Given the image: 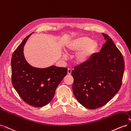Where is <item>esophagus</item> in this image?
I'll list each match as a JSON object with an SVG mask.
<instances>
[{"label": "esophagus", "instance_id": "obj_1", "mask_svg": "<svg viewBox=\"0 0 131 131\" xmlns=\"http://www.w3.org/2000/svg\"><path fill=\"white\" fill-rule=\"evenodd\" d=\"M72 69L68 68V75H70V74H71V73H72Z\"/></svg>", "mask_w": 131, "mask_h": 131}]
</instances>
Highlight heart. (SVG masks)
Returning <instances> with one entry per match:
<instances>
[{
	"mask_svg": "<svg viewBox=\"0 0 131 131\" xmlns=\"http://www.w3.org/2000/svg\"><path fill=\"white\" fill-rule=\"evenodd\" d=\"M99 43L88 37H80L68 41L65 47V50L69 53L79 52L76 56V62L78 64H84L88 62L96 52Z\"/></svg>",
	"mask_w": 131,
	"mask_h": 131,
	"instance_id": "b5f03b06",
	"label": "heart"
}]
</instances>
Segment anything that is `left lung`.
Returning a JSON list of instances; mask_svg holds the SVG:
<instances>
[{
    "label": "left lung",
    "instance_id": "1",
    "mask_svg": "<svg viewBox=\"0 0 131 131\" xmlns=\"http://www.w3.org/2000/svg\"><path fill=\"white\" fill-rule=\"evenodd\" d=\"M100 52L84 64L74 67L73 91L85 108L95 109L104 105L119 91L124 73V60L120 51L108 35Z\"/></svg>",
    "mask_w": 131,
    "mask_h": 131
}]
</instances>
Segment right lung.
<instances>
[{
  "label": "right lung",
  "mask_w": 131,
  "mask_h": 131,
  "mask_svg": "<svg viewBox=\"0 0 131 131\" xmlns=\"http://www.w3.org/2000/svg\"><path fill=\"white\" fill-rule=\"evenodd\" d=\"M31 34L23 40L12 56L11 81L23 101L31 106L41 107L52 100L68 70L54 66L38 68L28 64L23 54V47Z\"/></svg>",
  "instance_id": "1"
}]
</instances>
